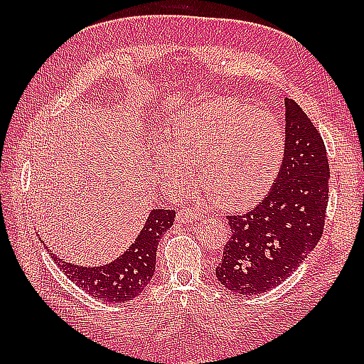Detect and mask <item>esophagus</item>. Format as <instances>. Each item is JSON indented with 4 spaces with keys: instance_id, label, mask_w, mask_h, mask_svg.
Masks as SVG:
<instances>
[{
    "instance_id": "obj_1",
    "label": "esophagus",
    "mask_w": 364,
    "mask_h": 364,
    "mask_svg": "<svg viewBox=\"0 0 364 364\" xmlns=\"http://www.w3.org/2000/svg\"><path fill=\"white\" fill-rule=\"evenodd\" d=\"M176 220L180 222V223L197 222V220H202V214H200V213L196 211V210H192V208H183V210L178 211Z\"/></svg>"
}]
</instances>
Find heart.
<instances>
[{"label": "heart", "instance_id": "obj_1", "mask_svg": "<svg viewBox=\"0 0 364 364\" xmlns=\"http://www.w3.org/2000/svg\"><path fill=\"white\" fill-rule=\"evenodd\" d=\"M159 173L173 188L197 181L215 203L244 208L272 184L284 153V133L274 114L230 98L188 106L172 122Z\"/></svg>", "mask_w": 364, "mask_h": 364}]
</instances>
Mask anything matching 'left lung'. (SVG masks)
I'll return each mask as SVG.
<instances>
[{"mask_svg":"<svg viewBox=\"0 0 364 364\" xmlns=\"http://www.w3.org/2000/svg\"><path fill=\"white\" fill-rule=\"evenodd\" d=\"M284 156L274 186L244 214L227 215L231 237L215 277L233 294L258 296L282 284L318 245L326 222L330 167L310 117L284 98Z\"/></svg>","mask_w":364,"mask_h":364,"instance_id":"8db88e82","label":"left lung"}]
</instances>
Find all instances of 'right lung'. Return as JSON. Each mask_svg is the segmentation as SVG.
I'll use <instances>...</instances> for the list:
<instances>
[{
  "mask_svg": "<svg viewBox=\"0 0 364 364\" xmlns=\"http://www.w3.org/2000/svg\"><path fill=\"white\" fill-rule=\"evenodd\" d=\"M173 210H151L141 233L119 258L103 266H80L51 253L53 261L78 288L89 296L112 304H125L141 296L156 266V250L162 235L173 225Z\"/></svg>",
  "mask_w": 364,
  "mask_h": 364,
  "instance_id": "add662e5",
  "label": "right lung"
}]
</instances>
